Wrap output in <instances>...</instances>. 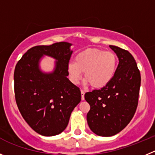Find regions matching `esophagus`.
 I'll return each mask as SVG.
<instances>
[{"mask_svg":"<svg viewBox=\"0 0 155 155\" xmlns=\"http://www.w3.org/2000/svg\"><path fill=\"white\" fill-rule=\"evenodd\" d=\"M81 100H82V101H84V94H85V92L83 91V90H81Z\"/></svg>","mask_w":155,"mask_h":155,"instance_id":"esophagus-1","label":"esophagus"}]
</instances>
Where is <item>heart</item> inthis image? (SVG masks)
Segmentation results:
<instances>
[{"label": "heart", "instance_id": "obj_1", "mask_svg": "<svg viewBox=\"0 0 155 155\" xmlns=\"http://www.w3.org/2000/svg\"><path fill=\"white\" fill-rule=\"evenodd\" d=\"M117 65L118 58L114 52L90 48L77 54L75 63H69L68 73L71 81L78 84L84 72V84L91 85L95 89H101L113 80Z\"/></svg>", "mask_w": 155, "mask_h": 155}]
</instances>
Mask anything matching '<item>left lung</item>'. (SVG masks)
<instances>
[{
	"label": "left lung",
	"mask_w": 155,
	"mask_h": 155,
	"mask_svg": "<svg viewBox=\"0 0 155 155\" xmlns=\"http://www.w3.org/2000/svg\"><path fill=\"white\" fill-rule=\"evenodd\" d=\"M119 58L116 74L108 85L85 94L91 106L87 115L90 129L100 136L109 137L123 130L132 120L137 107L141 74L131 53L110 45Z\"/></svg>",
	"instance_id": "left-lung-1"
}]
</instances>
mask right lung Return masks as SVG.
Listing matches in <instances>:
<instances>
[{"label":"right lung","instance_id":"obj_1","mask_svg":"<svg viewBox=\"0 0 155 155\" xmlns=\"http://www.w3.org/2000/svg\"><path fill=\"white\" fill-rule=\"evenodd\" d=\"M72 44L56 42L29 48L14 70V93L17 107L26 123L36 132L53 136L62 132L71 114L81 100L79 87L69 81L68 65ZM44 55L57 60L54 71H41Z\"/></svg>","mask_w":155,"mask_h":155}]
</instances>
